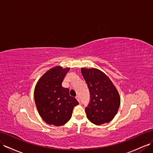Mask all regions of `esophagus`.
Returning <instances> with one entry per match:
<instances>
[{
	"mask_svg": "<svg viewBox=\"0 0 153 153\" xmlns=\"http://www.w3.org/2000/svg\"><path fill=\"white\" fill-rule=\"evenodd\" d=\"M76 100L78 101V102H80V98H79V97L77 96V97H76Z\"/></svg>",
	"mask_w": 153,
	"mask_h": 153,
	"instance_id": "obj_1",
	"label": "esophagus"
}]
</instances>
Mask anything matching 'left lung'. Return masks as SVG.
Listing matches in <instances>:
<instances>
[{
    "label": "left lung",
    "mask_w": 153,
    "mask_h": 153,
    "mask_svg": "<svg viewBox=\"0 0 153 153\" xmlns=\"http://www.w3.org/2000/svg\"><path fill=\"white\" fill-rule=\"evenodd\" d=\"M81 72L90 93V102L85 108L88 118L95 125L109 122L117 113L120 104L117 89L100 70L81 68Z\"/></svg>",
    "instance_id": "1"
}]
</instances>
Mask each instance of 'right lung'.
<instances>
[{
	"label": "right lung",
	"instance_id": "add662e5",
	"mask_svg": "<svg viewBox=\"0 0 153 153\" xmlns=\"http://www.w3.org/2000/svg\"><path fill=\"white\" fill-rule=\"evenodd\" d=\"M70 68H53L41 76L34 91L37 110L48 124L63 126L71 117L74 107L78 104L75 98L69 95V90L62 86Z\"/></svg>",
	"mask_w": 153,
	"mask_h": 153
}]
</instances>
